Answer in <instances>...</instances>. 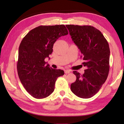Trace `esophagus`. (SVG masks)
Segmentation results:
<instances>
[{
	"label": "esophagus",
	"instance_id": "esophagus-1",
	"mask_svg": "<svg viewBox=\"0 0 124 124\" xmlns=\"http://www.w3.org/2000/svg\"><path fill=\"white\" fill-rule=\"evenodd\" d=\"M64 72H65V73H66V74H67V73H70L71 72V71L69 70H64Z\"/></svg>",
	"mask_w": 124,
	"mask_h": 124
}]
</instances>
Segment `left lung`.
<instances>
[{
    "instance_id": "1",
    "label": "left lung",
    "mask_w": 124,
    "mask_h": 124,
    "mask_svg": "<svg viewBox=\"0 0 124 124\" xmlns=\"http://www.w3.org/2000/svg\"><path fill=\"white\" fill-rule=\"evenodd\" d=\"M70 35L83 54V75L76 71V80L71 84L76 95L88 99L97 93L107 80L109 71L110 48L108 43L100 31L90 25H67Z\"/></svg>"
}]
</instances>
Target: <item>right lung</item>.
Masks as SVG:
<instances>
[{
  "instance_id": "1",
  "label": "right lung",
  "mask_w": 124,
  "mask_h": 124,
  "mask_svg": "<svg viewBox=\"0 0 124 124\" xmlns=\"http://www.w3.org/2000/svg\"><path fill=\"white\" fill-rule=\"evenodd\" d=\"M64 25H41L29 32L18 48L17 70L23 86L31 96L43 99L54 91L57 78L64 71L53 69L45 61L52 53L53 45L60 37L67 35Z\"/></svg>"
}]
</instances>
